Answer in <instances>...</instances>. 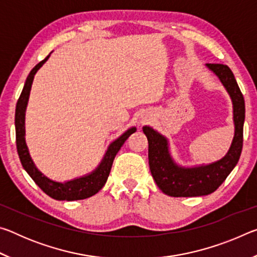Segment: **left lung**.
Returning a JSON list of instances; mask_svg holds the SVG:
<instances>
[{
  "label": "left lung",
  "instance_id": "obj_1",
  "mask_svg": "<svg viewBox=\"0 0 257 257\" xmlns=\"http://www.w3.org/2000/svg\"><path fill=\"white\" fill-rule=\"evenodd\" d=\"M205 66L219 78L232 103L233 138L222 159L208 164L184 167L176 162L170 151V143L164 135L150 125L143 132L149 141L150 170L159 188L172 197L205 196L215 191L233 170L242 149V129L245 121V101L232 71L228 66L206 63Z\"/></svg>",
  "mask_w": 257,
  "mask_h": 257
}]
</instances>
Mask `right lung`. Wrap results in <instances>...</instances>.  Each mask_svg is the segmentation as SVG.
Returning a JSON list of instances; mask_svg holds the SVG:
<instances>
[{
  "instance_id": "add662e5",
  "label": "right lung",
  "mask_w": 257,
  "mask_h": 257,
  "mask_svg": "<svg viewBox=\"0 0 257 257\" xmlns=\"http://www.w3.org/2000/svg\"><path fill=\"white\" fill-rule=\"evenodd\" d=\"M52 53V52H51ZM51 53L46 58L33 68V70L26 79L23 92H21L20 97L18 99L16 106V139H17V150H18L20 162L23 164L26 172L28 173L30 178L36 182V185L44 191L50 197L56 199V201H78V199H85L93 196L99 190L103 188L105 182L110 175L113 160H114L116 153H118L121 146L124 144L130 135L136 132V127H130L129 129L119 136L115 141H113L110 145L107 146L105 154L103 155V159L98 163L96 168L92 172L87 173L81 177L73 178V179L67 181H56L51 179L45 176L36 165L30 156L28 146L26 144V127H25V119H26V110H27L30 89H32L34 77L36 72L40 70L43 64H44Z\"/></svg>"
}]
</instances>
